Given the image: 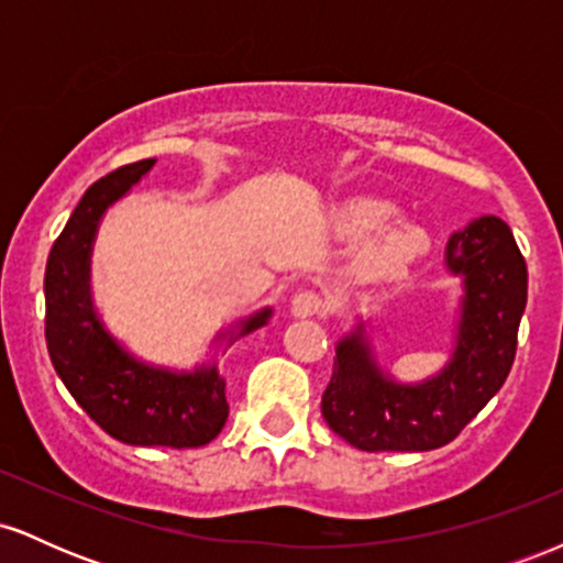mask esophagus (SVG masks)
I'll list each match as a JSON object with an SVG mask.
<instances>
[{"label": "esophagus", "mask_w": 563, "mask_h": 563, "mask_svg": "<svg viewBox=\"0 0 563 563\" xmlns=\"http://www.w3.org/2000/svg\"><path fill=\"white\" fill-rule=\"evenodd\" d=\"M290 312L296 318H314V314L325 312V299L320 294H314V290H299L294 296V301H290Z\"/></svg>", "instance_id": "1"}]
</instances>
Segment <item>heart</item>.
I'll list each match as a JSON object with an SVG mask.
<instances>
[{
    "mask_svg": "<svg viewBox=\"0 0 563 563\" xmlns=\"http://www.w3.org/2000/svg\"><path fill=\"white\" fill-rule=\"evenodd\" d=\"M399 209L380 198H352L333 214V230L344 241H365L360 264L367 275H397L429 251V235L416 222H394Z\"/></svg>",
    "mask_w": 563,
    "mask_h": 563,
    "instance_id": "heart-1",
    "label": "heart"
}]
</instances>
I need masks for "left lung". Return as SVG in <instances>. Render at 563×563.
Returning <instances> with one entry per match:
<instances>
[{"mask_svg":"<svg viewBox=\"0 0 563 563\" xmlns=\"http://www.w3.org/2000/svg\"><path fill=\"white\" fill-rule=\"evenodd\" d=\"M463 277L455 352L437 376L397 384L373 360L360 322L335 346L322 418L352 448L423 452L448 444L506 384L527 307V264L503 219L479 217L448 241Z\"/></svg>","mask_w":563,"mask_h":563,"instance_id":"left-lung-1","label":"left lung"}]
</instances>
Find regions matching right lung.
Returning a JSON list of instances; mask_svg holds the SVG:
<instances>
[{
	"mask_svg": "<svg viewBox=\"0 0 563 563\" xmlns=\"http://www.w3.org/2000/svg\"><path fill=\"white\" fill-rule=\"evenodd\" d=\"M153 164L156 161L145 158L121 166L84 192L49 251L44 335L57 376L102 431L137 448H203L222 431L230 412L217 365L174 373L140 363L106 331L89 294L97 224L108 206L126 196ZM269 314L273 309H262L241 320L228 339L256 331Z\"/></svg>",
	"mask_w": 563,
	"mask_h": 563,
	"instance_id": "obj_1",
	"label": "right lung"
}]
</instances>
